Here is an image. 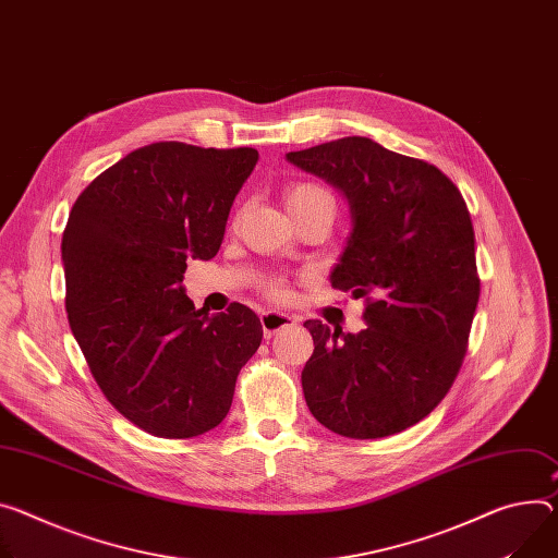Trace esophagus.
Here are the masks:
<instances>
[{
  "label": "esophagus",
  "instance_id": "esophagus-1",
  "mask_svg": "<svg viewBox=\"0 0 558 558\" xmlns=\"http://www.w3.org/2000/svg\"><path fill=\"white\" fill-rule=\"evenodd\" d=\"M260 323H263V333L265 338H271L276 336L278 331L287 329V327H293L295 325V318L293 316H287V314H280V312H263L260 314Z\"/></svg>",
  "mask_w": 558,
  "mask_h": 558
}]
</instances>
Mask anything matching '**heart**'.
Returning a JSON list of instances; mask_svg holds the SVG:
<instances>
[{
    "label": "heart",
    "mask_w": 558,
    "mask_h": 558,
    "mask_svg": "<svg viewBox=\"0 0 558 558\" xmlns=\"http://www.w3.org/2000/svg\"><path fill=\"white\" fill-rule=\"evenodd\" d=\"M284 202H287V209L289 214H298V211H305L310 207L316 205H333V197L329 195L327 189H323L320 184L314 182H295L287 189L284 193ZM267 293L271 298H284L287 295V284L280 278H274L267 282Z\"/></svg>",
    "instance_id": "1"
}]
</instances>
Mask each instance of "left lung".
I'll return each mask as SVG.
<instances>
[{
    "mask_svg": "<svg viewBox=\"0 0 558 558\" xmlns=\"http://www.w3.org/2000/svg\"><path fill=\"white\" fill-rule=\"evenodd\" d=\"M287 160L349 205L351 231L331 284L367 298L365 329L307 320L314 353L302 391L314 418L347 438H383L423 421L461 369L478 305L474 227L461 191L416 158L342 137Z\"/></svg>",
    "mask_w": 558,
    "mask_h": 558,
    "instance_id": "8db88e82",
    "label": "left lung"
}]
</instances>
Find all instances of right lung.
<instances>
[{
	"label": "right lung",
	"mask_w": 558,
	"mask_h": 558,
	"mask_svg": "<svg viewBox=\"0 0 558 558\" xmlns=\"http://www.w3.org/2000/svg\"><path fill=\"white\" fill-rule=\"evenodd\" d=\"M256 148L142 146L75 199L62 265L71 331L99 389L140 429L193 438L229 414L235 378L263 340L260 318L233 302L195 310L186 260H211Z\"/></svg>",
	"instance_id": "right-lung-1"
}]
</instances>
